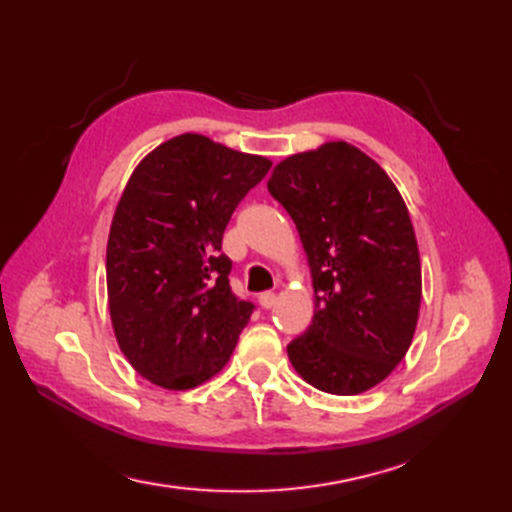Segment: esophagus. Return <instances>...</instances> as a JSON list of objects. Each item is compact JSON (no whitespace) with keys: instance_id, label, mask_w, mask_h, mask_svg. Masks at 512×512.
I'll return each mask as SVG.
<instances>
[{"instance_id":"1","label":"esophagus","mask_w":512,"mask_h":512,"mask_svg":"<svg viewBox=\"0 0 512 512\" xmlns=\"http://www.w3.org/2000/svg\"><path fill=\"white\" fill-rule=\"evenodd\" d=\"M258 304H260V308H271L273 304H276V295H273L271 291H265V293H260L258 295Z\"/></svg>"}]
</instances>
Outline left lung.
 <instances>
[{
	"mask_svg": "<svg viewBox=\"0 0 512 512\" xmlns=\"http://www.w3.org/2000/svg\"><path fill=\"white\" fill-rule=\"evenodd\" d=\"M269 193L295 221L315 315L289 343L291 365L332 395L380 384L413 343L421 260L408 208L376 160L345 141L278 162Z\"/></svg>",
	"mask_w": 512,
	"mask_h": 512,
	"instance_id": "8db88e82",
	"label": "left lung"
}]
</instances>
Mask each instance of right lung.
Returning <instances> with one entry per match:
<instances>
[{
  "label": "right lung",
  "mask_w": 512,
  "mask_h": 512,
  "mask_svg": "<svg viewBox=\"0 0 512 512\" xmlns=\"http://www.w3.org/2000/svg\"><path fill=\"white\" fill-rule=\"evenodd\" d=\"M269 167L186 132L132 171L108 234V310L119 350L152 384L195 389L230 360L254 306L230 291L221 239Z\"/></svg>",
  "instance_id": "1"
}]
</instances>
